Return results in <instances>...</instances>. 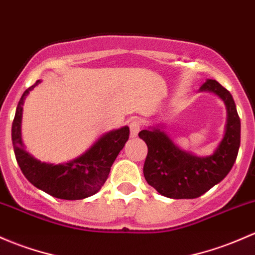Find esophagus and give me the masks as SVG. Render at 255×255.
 I'll use <instances>...</instances> for the list:
<instances>
[{
	"label": "esophagus",
	"mask_w": 255,
	"mask_h": 255,
	"mask_svg": "<svg viewBox=\"0 0 255 255\" xmlns=\"http://www.w3.org/2000/svg\"><path fill=\"white\" fill-rule=\"evenodd\" d=\"M140 128H141L140 121H139V120H133L132 122L129 123L130 136H133V138H134V136L138 135V133H139V130H140Z\"/></svg>",
	"instance_id": "esophagus-1"
}]
</instances>
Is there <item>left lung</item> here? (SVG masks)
Returning <instances> with one entry per match:
<instances>
[{
  "label": "left lung",
  "instance_id": "1",
  "mask_svg": "<svg viewBox=\"0 0 255 255\" xmlns=\"http://www.w3.org/2000/svg\"><path fill=\"white\" fill-rule=\"evenodd\" d=\"M215 93L227 107V126L224 139L213 155L198 157L177 148L159 128L139 132L148 155L144 177L161 195L172 199H194L221 182L237 159L241 144V121L232 95L220 83L208 79L200 88Z\"/></svg>",
  "mask_w": 255,
  "mask_h": 255
}]
</instances>
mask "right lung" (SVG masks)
<instances>
[{
  "mask_svg": "<svg viewBox=\"0 0 255 255\" xmlns=\"http://www.w3.org/2000/svg\"><path fill=\"white\" fill-rule=\"evenodd\" d=\"M25 90L18 103L12 125V143L21 172L31 184L58 199L79 200L95 194L109 177L111 166L129 138V128L122 127L101 136L82 156L61 165L40 162L24 151L20 135L23 103L31 89Z\"/></svg>",
  "mask_w": 255,
  "mask_h": 255,
  "instance_id": "1",
  "label": "right lung"
}]
</instances>
